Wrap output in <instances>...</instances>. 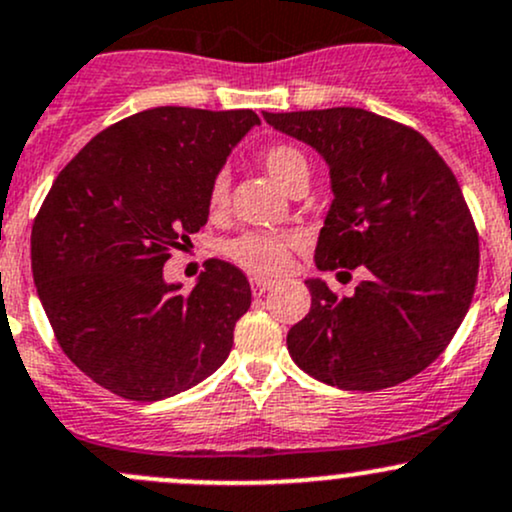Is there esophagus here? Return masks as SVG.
Returning a JSON list of instances; mask_svg holds the SVG:
<instances>
[{
  "label": "esophagus",
  "mask_w": 512,
  "mask_h": 512,
  "mask_svg": "<svg viewBox=\"0 0 512 512\" xmlns=\"http://www.w3.org/2000/svg\"><path fill=\"white\" fill-rule=\"evenodd\" d=\"M250 284H252V294L255 296H262L265 291H269L274 286L272 279H265V277H252Z\"/></svg>",
  "instance_id": "obj_1"
}]
</instances>
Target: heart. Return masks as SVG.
Masks as SVG:
<instances>
[{"mask_svg": "<svg viewBox=\"0 0 512 512\" xmlns=\"http://www.w3.org/2000/svg\"><path fill=\"white\" fill-rule=\"evenodd\" d=\"M262 167L279 187L289 192L299 182L311 177V162L303 150L291 143H274L262 150ZM228 204V177L216 174L209 187V211L216 216ZM294 245L291 235L267 233V230H245L226 243V255L235 265L250 269L255 274H277L289 262V250Z\"/></svg>", "mask_w": 512, "mask_h": 512, "instance_id": "b5f03b06", "label": "heart"}]
</instances>
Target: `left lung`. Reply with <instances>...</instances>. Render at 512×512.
<instances>
[{
  "mask_svg": "<svg viewBox=\"0 0 512 512\" xmlns=\"http://www.w3.org/2000/svg\"><path fill=\"white\" fill-rule=\"evenodd\" d=\"M265 121L330 170L316 267L367 272L352 296L306 279L311 311L286 335L291 359L345 391L420 374L462 325L479 274V233L457 177L418 131L355 106Z\"/></svg>",
  "mask_w": 512,
  "mask_h": 512,
  "instance_id": "1",
  "label": "left lung"
}]
</instances>
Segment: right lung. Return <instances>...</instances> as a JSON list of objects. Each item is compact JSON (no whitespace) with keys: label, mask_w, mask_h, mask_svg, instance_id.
I'll list each match as a JSON object with an SVG mask.
<instances>
[{"label":"right lung","mask_w":512,"mask_h":512,"mask_svg":"<svg viewBox=\"0 0 512 512\" xmlns=\"http://www.w3.org/2000/svg\"><path fill=\"white\" fill-rule=\"evenodd\" d=\"M250 109L157 106L128 116L72 157L31 230L38 299L72 364L128 401H162L226 362L250 282L206 262L194 289L162 267L209 221V187Z\"/></svg>","instance_id":"add662e5"}]
</instances>
